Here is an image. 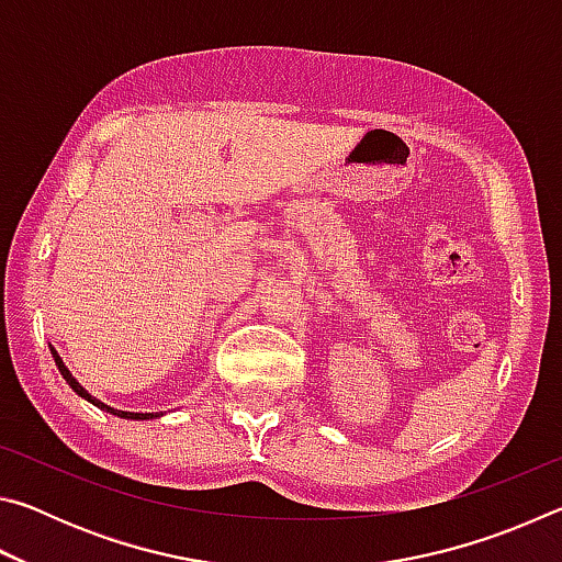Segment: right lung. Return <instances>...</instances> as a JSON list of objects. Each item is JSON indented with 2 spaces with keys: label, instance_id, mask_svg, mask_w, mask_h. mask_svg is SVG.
Wrapping results in <instances>:
<instances>
[{
  "label": "right lung",
  "instance_id": "obj_1",
  "mask_svg": "<svg viewBox=\"0 0 562 562\" xmlns=\"http://www.w3.org/2000/svg\"><path fill=\"white\" fill-rule=\"evenodd\" d=\"M49 349H52V357H54V361H56V367H59V372H61V376L66 379V384H69L76 394H79L81 398H87L89 404H93V406H99L101 412H109V414H113V416H121V418H133V422H146V418H158V416H164V414H138V412H121V408H113V406H109V404H103L101 398H97V396H91L87 389H83L79 382H76V379L71 376V372H69V367L64 364V359L59 357V351H56L52 345H49Z\"/></svg>",
  "mask_w": 562,
  "mask_h": 562
}]
</instances>
